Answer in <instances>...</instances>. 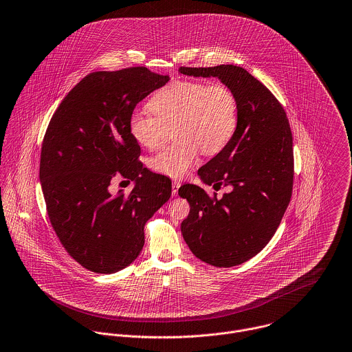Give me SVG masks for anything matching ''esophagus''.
Wrapping results in <instances>:
<instances>
[{
	"instance_id": "esophagus-1",
	"label": "esophagus",
	"mask_w": 352,
	"mask_h": 352,
	"mask_svg": "<svg viewBox=\"0 0 352 352\" xmlns=\"http://www.w3.org/2000/svg\"><path fill=\"white\" fill-rule=\"evenodd\" d=\"M179 186H181V182H179V181H173V186H171V189H173V196H177V195H178Z\"/></svg>"
}]
</instances>
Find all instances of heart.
I'll use <instances>...</instances> for the list:
<instances>
[{"mask_svg": "<svg viewBox=\"0 0 352 352\" xmlns=\"http://www.w3.org/2000/svg\"><path fill=\"white\" fill-rule=\"evenodd\" d=\"M149 112L134 111L129 133L142 148L153 149L174 127L177 142L149 159L153 171L181 178L197 162L200 148L206 155L223 151L236 134L239 104L225 85L201 80H174L156 91L148 102Z\"/></svg>", "mask_w": 352, "mask_h": 352, "instance_id": "heart-1", "label": "heart"}]
</instances>
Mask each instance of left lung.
<instances>
[{"label":"left lung","mask_w":352,"mask_h":352,"mask_svg":"<svg viewBox=\"0 0 352 352\" xmlns=\"http://www.w3.org/2000/svg\"><path fill=\"white\" fill-rule=\"evenodd\" d=\"M178 72L218 78L237 98L234 137L197 171L204 185L215 190L229 186L230 192L211 199L193 184L178 190L190 206L181 232L193 255L215 267L237 266L266 247L291 201L294 148L288 118L272 91L241 67H181Z\"/></svg>","instance_id":"1"}]
</instances>
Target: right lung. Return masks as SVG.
Returning a JSON list of instances; mask_svg holds the SVG:
<instances>
[{"label":"right lung","mask_w":352,"mask_h":352,"mask_svg":"<svg viewBox=\"0 0 352 352\" xmlns=\"http://www.w3.org/2000/svg\"><path fill=\"white\" fill-rule=\"evenodd\" d=\"M168 80L146 67L97 71L50 119L39 164L47 215L67 252L90 272L112 274L133 263L145 223L171 196V179L137 162L141 149L129 133L135 105ZM118 175L135 182L129 197L109 192Z\"/></svg>","instance_id":"obj_1"}]
</instances>
